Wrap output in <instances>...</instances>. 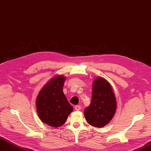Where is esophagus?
Listing matches in <instances>:
<instances>
[{"label": "esophagus", "mask_w": 151, "mask_h": 151, "mask_svg": "<svg viewBox=\"0 0 151 151\" xmlns=\"http://www.w3.org/2000/svg\"><path fill=\"white\" fill-rule=\"evenodd\" d=\"M75 109L76 110H80L81 109V106L80 105H76L75 106Z\"/></svg>", "instance_id": "1"}]
</instances>
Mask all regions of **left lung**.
Here are the masks:
<instances>
[{"label":"left lung","mask_w":151,"mask_h":151,"mask_svg":"<svg viewBox=\"0 0 151 151\" xmlns=\"http://www.w3.org/2000/svg\"><path fill=\"white\" fill-rule=\"evenodd\" d=\"M117 103L112 88L101 77L96 78L92 84V101L84 110L87 122L96 127L109 124L115 114Z\"/></svg>","instance_id":"left-lung-1"}]
</instances>
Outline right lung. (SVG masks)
Masks as SVG:
<instances>
[{
    "label": "right lung",
    "instance_id": "right-lung-1",
    "mask_svg": "<svg viewBox=\"0 0 151 151\" xmlns=\"http://www.w3.org/2000/svg\"><path fill=\"white\" fill-rule=\"evenodd\" d=\"M65 80L63 75L53 77L41 88L36 98L37 112L41 121L53 127L63 125L73 110L63 91Z\"/></svg>",
    "mask_w": 151,
    "mask_h": 151
}]
</instances>
